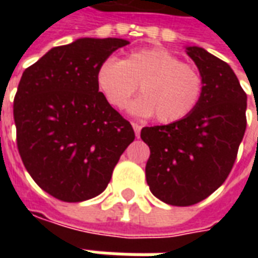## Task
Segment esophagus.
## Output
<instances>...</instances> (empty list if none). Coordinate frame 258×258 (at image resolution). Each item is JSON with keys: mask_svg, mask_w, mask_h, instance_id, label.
Listing matches in <instances>:
<instances>
[{"mask_svg": "<svg viewBox=\"0 0 258 258\" xmlns=\"http://www.w3.org/2000/svg\"><path fill=\"white\" fill-rule=\"evenodd\" d=\"M133 128H134V131H135V135H137V137H140L141 128H142L140 124H138V123H133Z\"/></svg>", "mask_w": 258, "mask_h": 258, "instance_id": "34e87169", "label": "esophagus"}]
</instances>
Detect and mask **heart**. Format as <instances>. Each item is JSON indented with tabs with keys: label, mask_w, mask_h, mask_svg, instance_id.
<instances>
[{
	"label": "heart",
	"mask_w": 258,
	"mask_h": 258,
	"mask_svg": "<svg viewBox=\"0 0 258 258\" xmlns=\"http://www.w3.org/2000/svg\"><path fill=\"white\" fill-rule=\"evenodd\" d=\"M96 81L116 109L127 106L140 84L142 96L131 105V110L140 116L156 114L163 124L188 117L205 92L199 70L162 48L133 51L123 60L106 59L98 69Z\"/></svg>",
	"instance_id": "obj_1"
}]
</instances>
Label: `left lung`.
Masks as SVG:
<instances>
[{
  "instance_id": "left-lung-1",
  "label": "left lung",
  "mask_w": 258,
  "mask_h": 258,
  "mask_svg": "<svg viewBox=\"0 0 258 258\" xmlns=\"http://www.w3.org/2000/svg\"><path fill=\"white\" fill-rule=\"evenodd\" d=\"M186 52L205 83L199 106L177 123L141 131L151 149L145 167L151 192L179 207L199 203L224 184L247 123V96L229 64L203 48Z\"/></svg>"
}]
</instances>
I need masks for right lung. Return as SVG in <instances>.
<instances>
[{"label": "right lung", "mask_w": 258, "mask_h": 258, "mask_svg": "<svg viewBox=\"0 0 258 258\" xmlns=\"http://www.w3.org/2000/svg\"><path fill=\"white\" fill-rule=\"evenodd\" d=\"M127 44L80 38L52 48L22 74L14 99L18 151L34 182L62 202L102 194L134 141L133 125L96 81L102 62Z\"/></svg>", "instance_id": "obj_1"}]
</instances>
